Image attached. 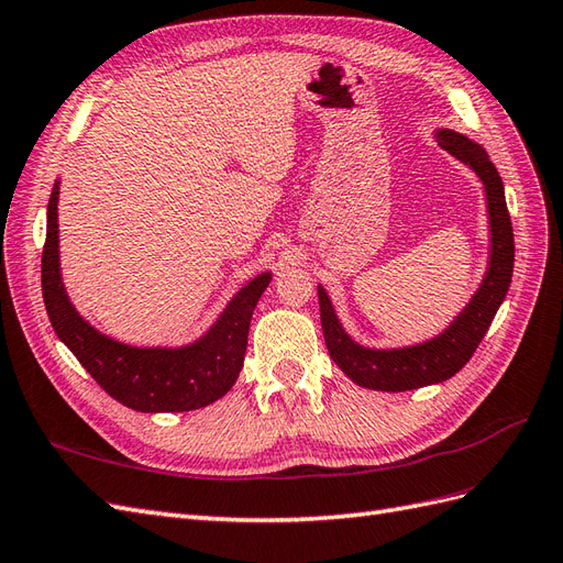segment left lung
<instances>
[{"mask_svg": "<svg viewBox=\"0 0 563 563\" xmlns=\"http://www.w3.org/2000/svg\"><path fill=\"white\" fill-rule=\"evenodd\" d=\"M438 142L442 150L461 158V162L478 173V178L485 185L489 228H493L489 268L478 292L468 301V307L456 316V321L440 338L405 350H366L362 344H356L342 330L325 290L319 287L321 325L330 358L356 385L368 387V390L405 393L452 378L456 371L466 366L475 347L485 338L511 283L514 230L507 199H504V185L495 164L489 162V156L481 144H475L459 133L440 131Z\"/></svg>", "mask_w": 563, "mask_h": 563, "instance_id": "obj_1", "label": "left lung"}]
</instances>
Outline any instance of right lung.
Instances as JSON below:
<instances>
[{
  "label": "right lung",
  "instance_id": "add662e5",
  "mask_svg": "<svg viewBox=\"0 0 563 563\" xmlns=\"http://www.w3.org/2000/svg\"><path fill=\"white\" fill-rule=\"evenodd\" d=\"M59 183L47 205V240L42 250V297L56 335L76 354L107 395L144 413L192 411L221 399L235 385L247 352L250 321L271 273L250 280L209 333L180 350H140L111 340L85 323L70 305L59 268Z\"/></svg>",
  "mask_w": 563,
  "mask_h": 563
}]
</instances>
